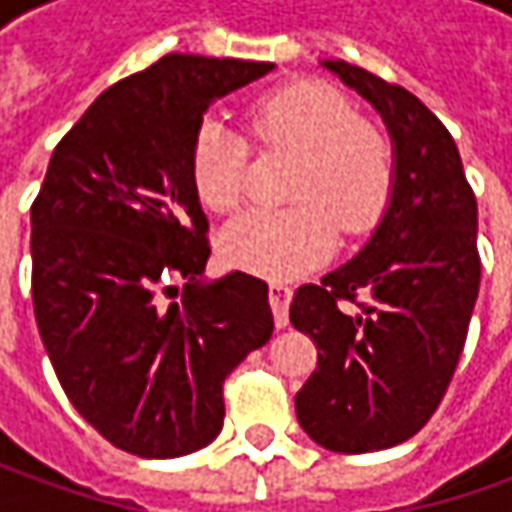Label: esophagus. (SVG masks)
<instances>
[{
    "instance_id": "esophagus-1",
    "label": "esophagus",
    "mask_w": 512,
    "mask_h": 512,
    "mask_svg": "<svg viewBox=\"0 0 512 512\" xmlns=\"http://www.w3.org/2000/svg\"><path fill=\"white\" fill-rule=\"evenodd\" d=\"M293 299V290L285 282H270V307H273V319L276 327H287V307Z\"/></svg>"
}]
</instances>
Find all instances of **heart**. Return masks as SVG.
Returning a JSON list of instances; mask_svg holds the SVG:
<instances>
[{
	"instance_id": "1",
	"label": "heart",
	"mask_w": 512,
	"mask_h": 512,
	"mask_svg": "<svg viewBox=\"0 0 512 512\" xmlns=\"http://www.w3.org/2000/svg\"><path fill=\"white\" fill-rule=\"evenodd\" d=\"M247 128L265 148L293 150L287 196L279 210H247L222 230L227 265L265 279H293L322 265L344 236L379 225L396 182V153L382 125L356 113L353 99L322 79H296L267 90L247 108ZM247 142L207 116L190 145L196 196L213 213H233L245 196Z\"/></svg>"
}]
</instances>
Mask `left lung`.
Instances as JSON below:
<instances>
[{
    "label": "left lung",
    "mask_w": 512,
    "mask_h": 512,
    "mask_svg": "<svg viewBox=\"0 0 512 512\" xmlns=\"http://www.w3.org/2000/svg\"><path fill=\"white\" fill-rule=\"evenodd\" d=\"M322 65L382 113L396 182L359 256L293 296L290 322L319 350L296 416L333 453H373L416 436L456 373L482 282L479 207L450 130L419 96L342 59Z\"/></svg>",
    "instance_id": "1"
}]
</instances>
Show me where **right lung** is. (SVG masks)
<instances>
[{
    "label": "right lung",
    "instance_id": "right-lung-1",
    "mask_svg": "<svg viewBox=\"0 0 512 512\" xmlns=\"http://www.w3.org/2000/svg\"><path fill=\"white\" fill-rule=\"evenodd\" d=\"M267 70L168 53L110 85L56 145L30 207L50 364L82 419L133 456L213 442L222 384L273 333L267 282L242 270L199 282L210 225L190 176L205 110Z\"/></svg>",
    "mask_w": 512,
    "mask_h": 512
}]
</instances>
